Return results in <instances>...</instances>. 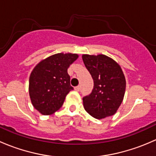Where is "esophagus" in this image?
I'll return each instance as SVG.
<instances>
[{
    "label": "esophagus",
    "instance_id": "1",
    "mask_svg": "<svg viewBox=\"0 0 156 156\" xmlns=\"http://www.w3.org/2000/svg\"><path fill=\"white\" fill-rule=\"evenodd\" d=\"M75 90H76V91H79L80 90H81V86H80V85L77 86V87H75Z\"/></svg>",
    "mask_w": 156,
    "mask_h": 156
}]
</instances>
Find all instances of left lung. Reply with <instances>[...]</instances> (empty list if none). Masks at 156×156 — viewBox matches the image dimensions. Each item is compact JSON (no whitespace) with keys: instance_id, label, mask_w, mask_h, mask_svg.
<instances>
[{"instance_id":"obj_1","label":"left lung","mask_w":156,"mask_h":156,"mask_svg":"<svg viewBox=\"0 0 156 156\" xmlns=\"http://www.w3.org/2000/svg\"><path fill=\"white\" fill-rule=\"evenodd\" d=\"M82 59L94 80L92 92L83 97L84 108L97 119L113 115L122 103L126 87L120 66L103 54H84Z\"/></svg>"}]
</instances>
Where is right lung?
<instances>
[{
  "label": "right lung",
  "instance_id": "obj_1",
  "mask_svg": "<svg viewBox=\"0 0 156 156\" xmlns=\"http://www.w3.org/2000/svg\"><path fill=\"white\" fill-rule=\"evenodd\" d=\"M78 57L77 54L56 53L33 69L29 78V95L39 112L48 115L62 107L66 95L74 89L67 70Z\"/></svg>",
  "mask_w": 156,
  "mask_h": 156
}]
</instances>
